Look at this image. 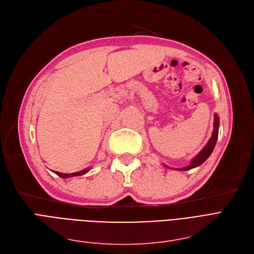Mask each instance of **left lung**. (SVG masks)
<instances>
[{
    "label": "left lung",
    "instance_id": "left-lung-1",
    "mask_svg": "<svg viewBox=\"0 0 254 254\" xmlns=\"http://www.w3.org/2000/svg\"><path fill=\"white\" fill-rule=\"evenodd\" d=\"M218 128H219V117L215 115V118H214V129H213V133H212V136L211 138L209 139L208 143L204 146V148L193 158L190 162L189 165L185 166V167H182V168H177L178 171H189L191 170V168H194V167H197L199 166L201 163H203L204 161H206L209 156L212 154L214 148H215V144H216V141H217V138H218ZM167 167V166H166Z\"/></svg>",
    "mask_w": 254,
    "mask_h": 254
}]
</instances>
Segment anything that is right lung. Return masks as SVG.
<instances>
[{
  "mask_svg": "<svg viewBox=\"0 0 254 254\" xmlns=\"http://www.w3.org/2000/svg\"><path fill=\"white\" fill-rule=\"evenodd\" d=\"M89 171H90V167H87V168H84V170H82V171H80V172L73 173V174H63V173H59V172H54V173H55L56 175H58L59 177L64 178V179H67V178H71V177L82 176V175H84V174H87Z\"/></svg>",
  "mask_w": 254,
  "mask_h": 254,
  "instance_id": "obj_1",
  "label": "right lung"
}]
</instances>
